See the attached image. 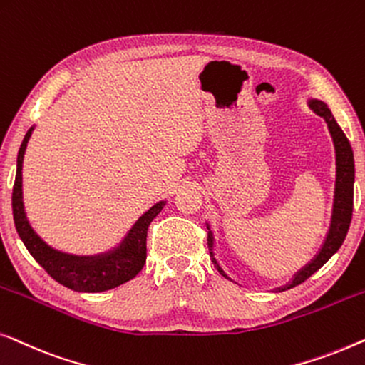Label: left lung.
Masks as SVG:
<instances>
[{
    "label": "left lung",
    "mask_w": 365,
    "mask_h": 365,
    "mask_svg": "<svg viewBox=\"0 0 365 365\" xmlns=\"http://www.w3.org/2000/svg\"><path fill=\"white\" fill-rule=\"evenodd\" d=\"M307 106L309 109L317 114L322 119L326 120L327 129L332 137V143H334L336 150V185H334V202H332V215H331V223L329 230H327L326 238L322 241L319 251H317L314 258H312L309 263L297 271V273L292 276L291 281L284 286L276 287L273 289L274 292H281L286 289H291L297 284L304 283V281L316 273L317 269H321L329 258L337 250L341 248V245L346 240L349 225H351L352 218V205H354V177H356V170H354V153L352 147L349 143L346 133L342 132L341 127L337 125V122L329 110L326 102L319 99H309L307 101ZM208 230H210V223ZM208 248H210V256H212L213 264L217 266L220 274H223L225 278L232 279L230 276L225 273V269L220 266L218 259L215 258V238L213 232L208 233ZM233 281V279H232Z\"/></svg>",
    "instance_id": "8db88e82"
}]
</instances>
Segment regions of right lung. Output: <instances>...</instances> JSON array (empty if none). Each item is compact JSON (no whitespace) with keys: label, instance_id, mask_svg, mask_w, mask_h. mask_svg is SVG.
Masks as SVG:
<instances>
[{"label":"right lung","instance_id":"add662e5","mask_svg":"<svg viewBox=\"0 0 365 365\" xmlns=\"http://www.w3.org/2000/svg\"><path fill=\"white\" fill-rule=\"evenodd\" d=\"M34 127L26 132L16 160V178L13 187V218L19 238L31 256L48 271L51 278L73 291L102 292L114 289L135 278L147 259V230L152 220L165 207V200L157 202L133 223L124 240L114 248L97 255H73L56 250L31 227L23 203V158Z\"/></svg>","mask_w":365,"mask_h":365}]
</instances>
